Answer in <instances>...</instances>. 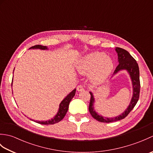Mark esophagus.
<instances>
[{
	"instance_id": "obj_1",
	"label": "esophagus",
	"mask_w": 153,
	"mask_h": 153,
	"mask_svg": "<svg viewBox=\"0 0 153 153\" xmlns=\"http://www.w3.org/2000/svg\"><path fill=\"white\" fill-rule=\"evenodd\" d=\"M77 91H79V92L83 91L84 90V86L83 85H79L77 87Z\"/></svg>"
}]
</instances>
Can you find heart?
Wrapping results in <instances>:
<instances>
[{
	"label": "heart",
	"mask_w": 153,
	"mask_h": 153,
	"mask_svg": "<svg viewBox=\"0 0 153 153\" xmlns=\"http://www.w3.org/2000/svg\"><path fill=\"white\" fill-rule=\"evenodd\" d=\"M113 68L112 60L100 52L87 54L80 59L76 66L77 71L81 74L90 72V79L95 83L102 82L108 78Z\"/></svg>",
	"instance_id": "obj_1"
}]
</instances>
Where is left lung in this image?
<instances>
[{
  "label": "left lung",
  "instance_id": "8db88e82",
  "mask_svg": "<svg viewBox=\"0 0 153 153\" xmlns=\"http://www.w3.org/2000/svg\"><path fill=\"white\" fill-rule=\"evenodd\" d=\"M116 51L118 54V59L119 64L117 66L116 70L114 72V75L116 74L118 71L125 70L128 71L131 77L132 85H133V97L129 103L128 108L121 114L117 116L114 118H106L101 115L97 114L95 110H94L93 104L95 102V99L91 92H89L91 95V99L89 102V112L94 118L97 120V121L100 122H113L118 120L125 118L129 114L134 106L137 104L139 98V93H140V80H139V69L138 66V64L131 54L125 49L122 48L116 47Z\"/></svg>",
  "mask_w": 153,
  "mask_h": 153
}]
</instances>
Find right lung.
I'll return each instance as SVG.
<instances>
[{"label":"right lung","instance_id":"1","mask_svg":"<svg viewBox=\"0 0 153 153\" xmlns=\"http://www.w3.org/2000/svg\"><path fill=\"white\" fill-rule=\"evenodd\" d=\"M37 48L41 50L48 49L47 47L42 46V45H35L33 47H31V48H30V49H37ZM76 89H74L72 91L68 94V95L63 99L62 101L60 102L58 111L56 114V116H55L53 118H52L51 120H47V121H41V122L35 121V122H37L38 123H41V124H43V125H49V124L51 125V124H54V123H56L61 121V120L64 118L65 115H66V114L68 110V108H69V105L71 100L73 99L75 94H76ZM30 120H32L31 119Z\"/></svg>","mask_w":153,"mask_h":153}]
</instances>
